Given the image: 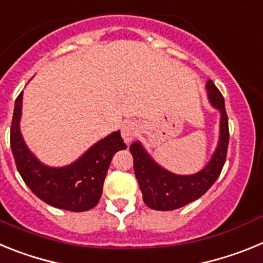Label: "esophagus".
<instances>
[{"label":"esophagus","instance_id":"obj_1","mask_svg":"<svg viewBox=\"0 0 263 263\" xmlns=\"http://www.w3.org/2000/svg\"><path fill=\"white\" fill-rule=\"evenodd\" d=\"M137 132H138L137 125L134 124V122H132V121H126V122L122 125V127H121V134H122V138L125 139V142L126 143H129L130 141L137 136Z\"/></svg>","mask_w":263,"mask_h":263}]
</instances>
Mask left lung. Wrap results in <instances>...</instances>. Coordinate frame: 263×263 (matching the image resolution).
I'll use <instances>...</instances> for the list:
<instances>
[{
	"mask_svg": "<svg viewBox=\"0 0 263 263\" xmlns=\"http://www.w3.org/2000/svg\"><path fill=\"white\" fill-rule=\"evenodd\" d=\"M206 89H208L211 104L221 111V122H220L221 136L212 159L200 173L187 176L171 174L158 166L148 157L141 143L134 142L130 146V153L134 159V174L142 191L143 201L153 210L174 211L192 203L203 196L221 174L227 160L228 145H229L228 116L225 110L224 97L217 87L213 84L212 80L206 83Z\"/></svg>",
	"mask_w": 263,
	"mask_h": 263,
	"instance_id": "obj_1",
	"label": "left lung"
}]
</instances>
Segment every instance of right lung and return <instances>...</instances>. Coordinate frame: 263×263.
Masks as SVG:
<instances>
[{"instance_id": "obj_1", "label": "right lung", "mask_w": 263, "mask_h": 263, "mask_svg": "<svg viewBox=\"0 0 263 263\" xmlns=\"http://www.w3.org/2000/svg\"><path fill=\"white\" fill-rule=\"evenodd\" d=\"M22 92L15 99L10 127V146L23 182L50 205L71 212H84L97 205L111 158L126 148L120 132L111 133L88 150L75 163L62 168L43 166L23 142L20 132Z\"/></svg>"}]
</instances>
